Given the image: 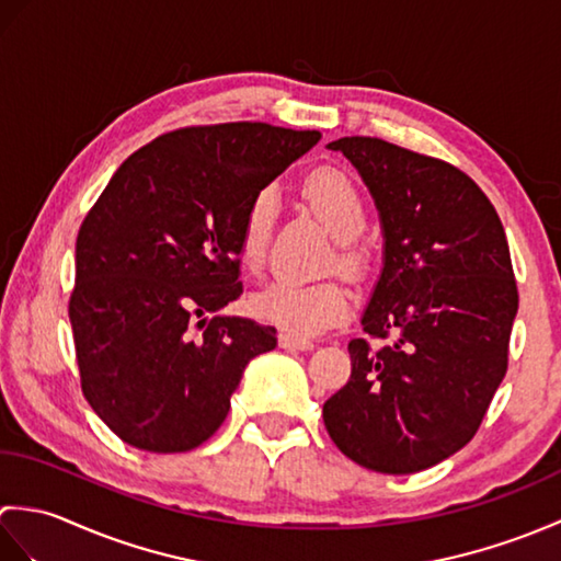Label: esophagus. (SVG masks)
Wrapping results in <instances>:
<instances>
[{
    "instance_id": "34e87169",
    "label": "esophagus",
    "mask_w": 561,
    "mask_h": 561,
    "mask_svg": "<svg viewBox=\"0 0 561 561\" xmlns=\"http://www.w3.org/2000/svg\"><path fill=\"white\" fill-rule=\"evenodd\" d=\"M279 347L282 350H299V352H311L316 344L311 340H301V337H294V335H287V332H279Z\"/></svg>"
}]
</instances>
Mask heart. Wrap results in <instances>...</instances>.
Listing matches in <instances>:
<instances>
[{
	"instance_id": "b5f03b06",
	"label": "heart",
	"mask_w": 561,
	"mask_h": 561,
	"mask_svg": "<svg viewBox=\"0 0 561 561\" xmlns=\"http://www.w3.org/2000/svg\"><path fill=\"white\" fill-rule=\"evenodd\" d=\"M304 197L325 229L342 241L340 267L359 272L364 253L352 243L366 229V205L359 187L340 169H318L306 178ZM277 207V190L265 185L255 190L243 209L238 255L248 270H257L265 260ZM250 313L287 335L313 337L350 316V291L337 279L313 284L279 279L250 296Z\"/></svg>"
}]
</instances>
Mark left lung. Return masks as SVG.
Segmentation results:
<instances>
[{
    "label": "left lung",
    "mask_w": 561,
    "mask_h": 561,
    "mask_svg": "<svg viewBox=\"0 0 561 561\" xmlns=\"http://www.w3.org/2000/svg\"><path fill=\"white\" fill-rule=\"evenodd\" d=\"M371 190L386 265L350 342L352 376L323 404L330 438L362 468L410 474L478 434L508 368L518 287L502 219L448 161L378 137H342ZM371 339H392L390 345Z\"/></svg>",
    "instance_id": "8db88e82"
}]
</instances>
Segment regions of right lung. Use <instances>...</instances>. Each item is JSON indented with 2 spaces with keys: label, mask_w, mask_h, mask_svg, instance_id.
I'll return each mask as SVG.
<instances>
[{
  "label": "right lung",
  "mask_w": 561,
  "mask_h": 561,
  "mask_svg": "<svg viewBox=\"0 0 561 561\" xmlns=\"http://www.w3.org/2000/svg\"><path fill=\"white\" fill-rule=\"evenodd\" d=\"M318 139L248 121L178 127L127 157L83 217L69 294L81 390L125 444H205L248 362L277 347L272 325L207 316L243 294L250 197Z\"/></svg>",
  "instance_id": "obj_1"
}]
</instances>
